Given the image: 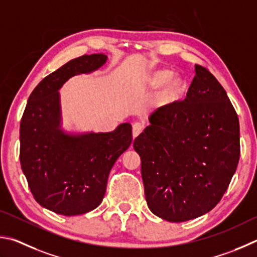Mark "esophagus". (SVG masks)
<instances>
[{
    "mask_svg": "<svg viewBox=\"0 0 257 257\" xmlns=\"http://www.w3.org/2000/svg\"><path fill=\"white\" fill-rule=\"evenodd\" d=\"M142 130H143V124L139 123V121H137V123H134L133 124V130H132L133 138H137L139 134L142 132Z\"/></svg>",
    "mask_w": 257,
    "mask_h": 257,
    "instance_id": "1",
    "label": "esophagus"
}]
</instances>
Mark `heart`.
<instances>
[{
    "label": "heart",
    "instance_id": "heart-1",
    "mask_svg": "<svg viewBox=\"0 0 257 257\" xmlns=\"http://www.w3.org/2000/svg\"><path fill=\"white\" fill-rule=\"evenodd\" d=\"M146 83L151 89L161 88L156 96L157 103L161 107H167L181 100L188 89L185 76L175 74L170 69H157L150 72Z\"/></svg>",
    "mask_w": 257,
    "mask_h": 257
}]
</instances>
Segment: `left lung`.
<instances>
[{
	"instance_id": "left-lung-1",
	"label": "left lung",
	"mask_w": 257,
	"mask_h": 257,
	"mask_svg": "<svg viewBox=\"0 0 257 257\" xmlns=\"http://www.w3.org/2000/svg\"><path fill=\"white\" fill-rule=\"evenodd\" d=\"M184 101L160 107L133 142L151 212L170 222L201 217L222 199L240 157L239 120L201 65Z\"/></svg>"
}]
</instances>
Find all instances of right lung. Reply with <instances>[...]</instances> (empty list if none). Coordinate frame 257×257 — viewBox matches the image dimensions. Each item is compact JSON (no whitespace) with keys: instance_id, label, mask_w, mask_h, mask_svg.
I'll return each instance as SVG.
<instances>
[{"instance_id":"1","label":"right lung","mask_w":257,"mask_h":257,"mask_svg":"<svg viewBox=\"0 0 257 257\" xmlns=\"http://www.w3.org/2000/svg\"><path fill=\"white\" fill-rule=\"evenodd\" d=\"M103 54L74 58L40 81L20 123V164L35 200L62 215L87 213L105 196L108 175L132 143V126L111 132H74L63 127L61 93L72 76L106 64Z\"/></svg>"}]
</instances>
